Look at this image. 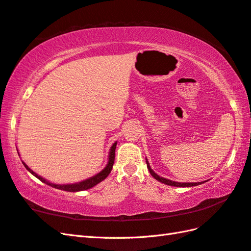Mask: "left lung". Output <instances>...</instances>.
<instances>
[{
    "instance_id": "obj_1",
    "label": "left lung",
    "mask_w": 251,
    "mask_h": 251,
    "mask_svg": "<svg viewBox=\"0 0 251 251\" xmlns=\"http://www.w3.org/2000/svg\"><path fill=\"white\" fill-rule=\"evenodd\" d=\"M146 162H147V166H148L149 172H150V174H151L152 177H154V178H155L157 181H159V182H162V183L166 184V185H172V186H181V188H189V186H195V185H199V184L204 183V182H177V181H172V180H169V179L163 178V177H161V176H158L156 173H154V172H153L152 168H151V166H150V164H149V162H148V159H147V158H146Z\"/></svg>"
}]
</instances>
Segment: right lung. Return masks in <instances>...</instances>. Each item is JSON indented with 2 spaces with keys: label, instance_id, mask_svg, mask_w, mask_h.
I'll use <instances>...</instances> for the list:
<instances>
[{
  "label": "right lung",
  "instance_id": "1",
  "mask_svg": "<svg viewBox=\"0 0 251 251\" xmlns=\"http://www.w3.org/2000/svg\"><path fill=\"white\" fill-rule=\"evenodd\" d=\"M116 143L114 142L113 145H112L111 149H110V152H109V158H108V164L105 165V167L101 170L100 173H98L97 175L93 176V177H90L86 180H83L81 182H76V183H68V184H57V183H52L50 181H47L46 179H44L43 177H41L37 174H35L33 170L30 169L28 166H26V164H25V162H23L24 166L26 168L28 172H30L32 175L36 177L39 180H41L42 182H44L46 184H49L52 188L55 189H59V190H63V191H68V192H79V191H84V190H88V189H92L93 186L97 185L98 183H100L101 181H103L106 177H108L109 174L111 173L112 167H113V164H114V158H115V149H116Z\"/></svg>",
  "mask_w": 251,
  "mask_h": 251
}]
</instances>
